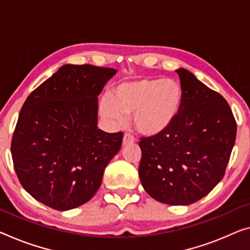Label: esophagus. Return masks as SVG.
Here are the masks:
<instances>
[{
    "label": "esophagus",
    "mask_w": 250,
    "mask_h": 250,
    "mask_svg": "<svg viewBox=\"0 0 250 250\" xmlns=\"http://www.w3.org/2000/svg\"><path fill=\"white\" fill-rule=\"evenodd\" d=\"M134 142V137L130 135V134H125L124 137H123V145L132 144Z\"/></svg>",
    "instance_id": "1"
}]
</instances>
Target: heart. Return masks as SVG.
Returning <instances> with one entry per match:
<instances>
[{"label": "heart", "instance_id": "1", "mask_svg": "<svg viewBox=\"0 0 250 250\" xmlns=\"http://www.w3.org/2000/svg\"><path fill=\"white\" fill-rule=\"evenodd\" d=\"M184 90L172 79H136L122 83L109 99L101 103L102 113L116 124H123L126 115L133 114L138 132L146 136L167 133L181 115Z\"/></svg>", "mask_w": 250, "mask_h": 250}]
</instances>
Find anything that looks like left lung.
<instances>
[{"mask_svg": "<svg viewBox=\"0 0 250 250\" xmlns=\"http://www.w3.org/2000/svg\"><path fill=\"white\" fill-rule=\"evenodd\" d=\"M175 71L184 90L183 109L167 133L141 138L138 175L156 201L188 206L206 197L224 178L237 125L220 94L187 69Z\"/></svg>", "mask_w": 250, "mask_h": 250, "instance_id": "left-lung-1", "label": "left lung"}]
</instances>
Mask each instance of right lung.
Masks as SVG:
<instances>
[{"mask_svg":"<svg viewBox=\"0 0 250 250\" xmlns=\"http://www.w3.org/2000/svg\"><path fill=\"white\" fill-rule=\"evenodd\" d=\"M113 68L64 64L22 106L11 143L19 181L50 208L67 211L94 197L123 133L97 127L98 95Z\"/></svg>","mask_w":250,"mask_h":250,"instance_id":"obj_1","label":"right lung"}]
</instances>
